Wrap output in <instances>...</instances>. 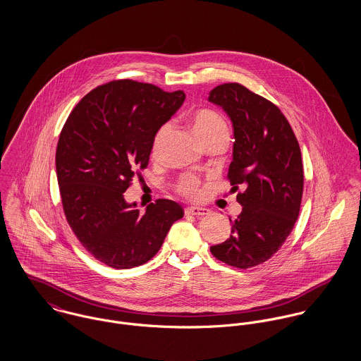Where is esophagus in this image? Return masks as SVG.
Returning <instances> with one entry per match:
<instances>
[{
    "mask_svg": "<svg viewBox=\"0 0 361 361\" xmlns=\"http://www.w3.org/2000/svg\"><path fill=\"white\" fill-rule=\"evenodd\" d=\"M208 212H209V209L204 208V207L192 206L188 207L185 209L186 215H196V216H203V215H207Z\"/></svg>",
    "mask_w": 361,
    "mask_h": 361,
    "instance_id": "34e87169",
    "label": "esophagus"
}]
</instances>
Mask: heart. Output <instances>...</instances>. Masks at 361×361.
<instances>
[{
  "label": "heart",
  "instance_id": "1",
  "mask_svg": "<svg viewBox=\"0 0 361 361\" xmlns=\"http://www.w3.org/2000/svg\"><path fill=\"white\" fill-rule=\"evenodd\" d=\"M192 121H193L195 133L202 143H206L208 140H211L216 136H221V135H228V125H226L225 119L215 111L200 109L193 115ZM168 133H169V125H164L155 133L153 146H152L153 157L159 154L161 146ZM178 190L185 196H195L199 190V182L196 178H193L190 175L183 176L178 182Z\"/></svg>",
  "mask_w": 361,
  "mask_h": 361
}]
</instances>
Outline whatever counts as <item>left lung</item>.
Masks as SVG:
<instances>
[{
    "mask_svg": "<svg viewBox=\"0 0 361 361\" xmlns=\"http://www.w3.org/2000/svg\"><path fill=\"white\" fill-rule=\"evenodd\" d=\"M208 102L221 106L233 126L228 178L242 212L231 236L211 246L214 257L250 268L275 255L292 232L303 195V164L298 139L276 105L239 83L212 89Z\"/></svg>",
    "mask_w": 361,
    "mask_h": 361,
    "instance_id": "8db88e82",
    "label": "left lung"
}]
</instances>
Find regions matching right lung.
I'll use <instances>...</instances> for the list:
<instances>
[{
  "instance_id": "add662e5",
  "label": "right lung",
  "mask_w": 361,
  "mask_h": 361,
  "mask_svg": "<svg viewBox=\"0 0 361 361\" xmlns=\"http://www.w3.org/2000/svg\"><path fill=\"white\" fill-rule=\"evenodd\" d=\"M185 99L182 90L114 80L86 94L62 128L55 166L63 212L82 246L108 267L147 262L183 216L182 207L166 199L140 214L123 193L147 166L155 133Z\"/></svg>"
}]
</instances>
